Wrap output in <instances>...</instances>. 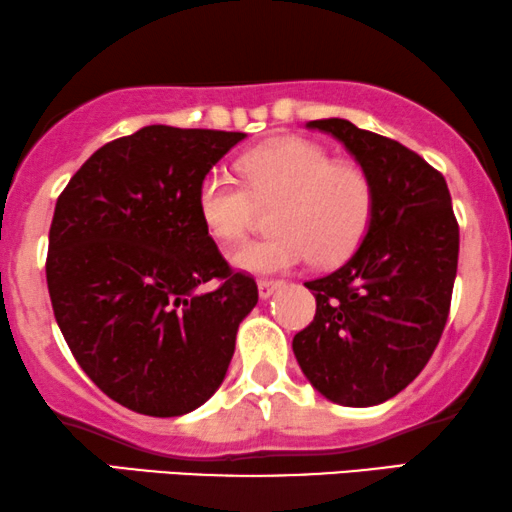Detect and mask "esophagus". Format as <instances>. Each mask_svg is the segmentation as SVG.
<instances>
[{"mask_svg":"<svg viewBox=\"0 0 512 512\" xmlns=\"http://www.w3.org/2000/svg\"><path fill=\"white\" fill-rule=\"evenodd\" d=\"M283 281H276V278H260V283H257V288H260V297L262 300H267V297L274 295L276 288H281Z\"/></svg>","mask_w":512,"mask_h":512,"instance_id":"obj_1","label":"esophagus"}]
</instances>
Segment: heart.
Masks as SVG:
<instances>
[{"mask_svg": "<svg viewBox=\"0 0 512 512\" xmlns=\"http://www.w3.org/2000/svg\"><path fill=\"white\" fill-rule=\"evenodd\" d=\"M245 184L210 172L200 181L198 212L217 241L234 243L255 224L260 205L278 203L281 234L238 245L231 262L245 271H286L319 255L323 264L347 260L373 219V184L359 165L331 160L326 148L283 137L241 158Z\"/></svg>", "mask_w": 512, "mask_h": 512, "instance_id": "b5f03b06", "label": "heart"}]
</instances>
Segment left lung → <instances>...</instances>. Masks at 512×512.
<instances>
[{
    "instance_id": "1",
    "label": "left lung",
    "mask_w": 512,
    "mask_h": 512,
    "mask_svg": "<svg viewBox=\"0 0 512 512\" xmlns=\"http://www.w3.org/2000/svg\"><path fill=\"white\" fill-rule=\"evenodd\" d=\"M342 141L373 184L368 234L314 290L293 352L314 390L342 406L383 404L428 364L449 319L458 222L449 186L411 148L349 120L307 122Z\"/></svg>"
}]
</instances>
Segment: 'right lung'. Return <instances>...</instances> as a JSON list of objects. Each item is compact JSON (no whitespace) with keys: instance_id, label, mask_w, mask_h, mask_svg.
<instances>
[{"instance_id":"1","label":"right lung","mask_w":512,"mask_h":512,"mask_svg":"<svg viewBox=\"0 0 512 512\" xmlns=\"http://www.w3.org/2000/svg\"><path fill=\"white\" fill-rule=\"evenodd\" d=\"M243 132L148 125L101 146L56 200L47 286L94 385L127 409L184 416L222 385L257 283L198 212L200 181ZM220 286L200 294L199 286Z\"/></svg>"}]
</instances>
